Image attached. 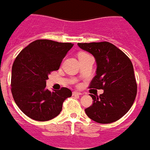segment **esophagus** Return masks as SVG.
<instances>
[{
  "label": "esophagus",
  "instance_id": "esophagus-1",
  "mask_svg": "<svg viewBox=\"0 0 150 150\" xmlns=\"http://www.w3.org/2000/svg\"><path fill=\"white\" fill-rule=\"evenodd\" d=\"M73 95H81L82 93L81 92H79V91H73Z\"/></svg>",
  "mask_w": 150,
  "mask_h": 150
}]
</instances>
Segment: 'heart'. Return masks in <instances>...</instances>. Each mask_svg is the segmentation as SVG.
I'll use <instances>...</instances> for the list:
<instances>
[{"instance_id": "obj_1", "label": "heart", "mask_w": 150, "mask_h": 150, "mask_svg": "<svg viewBox=\"0 0 150 150\" xmlns=\"http://www.w3.org/2000/svg\"><path fill=\"white\" fill-rule=\"evenodd\" d=\"M84 54H86V53H81L80 55H84Z\"/></svg>"}]
</instances>
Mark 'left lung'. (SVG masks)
<instances>
[{
    "mask_svg": "<svg viewBox=\"0 0 150 150\" xmlns=\"http://www.w3.org/2000/svg\"><path fill=\"white\" fill-rule=\"evenodd\" d=\"M95 57L96 75L89 88L103 89L99 96L90 95L93 104L85 110L96 122L109 124L121 119L132 107L137 95V83L132 62L122 50L109 42L78 43Z\"/></svg>",
    "mask_w": 150,
    "mask_h": 150,
    "instance_id": "obj_1",
    "label": "left lung"
}]
</instances>
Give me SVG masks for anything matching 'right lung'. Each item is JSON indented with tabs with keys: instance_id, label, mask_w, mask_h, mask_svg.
Masks as SVG:
<instances>
[{
	"instance_id": "obj_1",
	"label": "right lung",
	"mask_w": 150,
	"mask_h": 150,
	"mask_svg": "<svg viewBox=\"0 0 150 150\" xmlns=\"http://www.w3.org/2000/svg\"><path fill=\"white\" fill-rule=\"evenodd\" d=\"M71 43L37 40L17 55L12 67L11 91L19 109L32 120L48 121L57 116L66 98L72 95L67 88L50 91L46 80L52 71H58Z\"/></svg>"
}]
</instances>
